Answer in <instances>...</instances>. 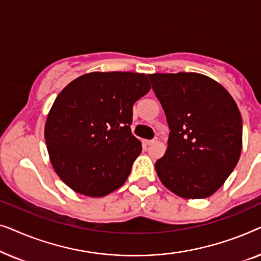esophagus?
I'll return each mask as SVG.
<instances>
[{"mask_svg":"<svg viewBox=\"0 0 261 261\" xmlns=\"http://www.w3.org/2000/svg\"><path fill=\"white\" fill-rule=\"evenodd\" d=\"M156 142V139H153V140H147V141H145V144L146 145H148V146H151V145H154Z\"/></svg>","mask_w":261,"mask_h":261,"instance_id":"1","label":"esophagus"}]
</instances>
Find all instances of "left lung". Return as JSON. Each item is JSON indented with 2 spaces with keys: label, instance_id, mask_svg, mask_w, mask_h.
<instances>
[{
  "label": "left lung",
  "instance_id": "obj_1",
  "mask_svg": "<svg viewBox=\"0 0 261 261\" xmlns=\"http://www.w3.org/2000/svg\"><path fill=\"white\" fill-rule=\"evenodd\" d=\"M165 112L167 149L159 179L183 198H205L222 187L241 154L242 119L220 83L195 72L148 74Z\"/></svg>",
  "mask_w": 261,
  "mask_h": 261
}]
</instances>
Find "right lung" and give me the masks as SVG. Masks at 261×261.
Listing matches in <instances>:
<instances>
[{
	"label": "right lung",
	"instance_id": "1",
	"mask_svg": "<svg viewBox=\"0 0 261 261\" xmlns=\"http://www.w3.org/2000/svg\"><path fill=\"white\" fill-rule=\"evenodd\" d=\"M149 90L145 73L90 72L60 91L46 120L45 141L67 187L89 197L122 187L142 149L130 130L133 105Z\"/></svg>",
	"mask_w": 261,
	"mask_h": 261
}]
</instances>
